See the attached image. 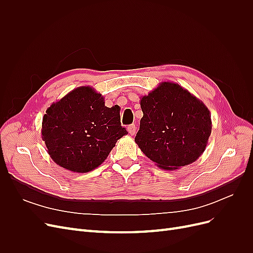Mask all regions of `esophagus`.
Listing matches in <instances>:
<instances>
[{
	"mask_svg": "<svg viewBox=\"0 0 253 253\" xmlns=\"http://www.w3.org/2000/svg\"><path fill=\"white\" fill-rule=\"evenodd\" d=\"M136 129H137V127H136L135 125H131V126H127V131H128V133L131 134V135H135Z\"/></svg>",
	"mask_w": 253,
	"mask_h": 253,
	"instance_id": "obj_1",
	"label": "esophagus"
}]
</instances>
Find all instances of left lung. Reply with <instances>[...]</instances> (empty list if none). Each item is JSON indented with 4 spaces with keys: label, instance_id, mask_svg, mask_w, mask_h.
Wrapping results in <instances>:
<instances>
[{
    "label": "left lung",
    "instance_id": "left-lung-1",
    "mask_svg": "<svg viewBox=\"0 0 253 253\" xmlns=\"http://www.w3.org/2000/svg\"><path fill=\"white\" fill-rule=\"evenodd\" d=\"M140 106L143 116L135 142L160 169L177 170L203 154L211 135V114L189 90L162 82L140 98Z\"/></svg>",
    "mask_w": 253,
    "mask_h": 253
}]
</instances>
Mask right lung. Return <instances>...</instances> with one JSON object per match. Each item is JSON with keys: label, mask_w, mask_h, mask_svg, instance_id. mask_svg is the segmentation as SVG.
<instances>
[{"label": "right lung", "mask_w": 253, "mask_h": 253, "mask_svg": "<svg viewBox=\"0 0 253 253\" xmlns=\"http://www.w3.org/2000/svg\"><path fill=\"white\" fill-rule=\"evenodd\" d=\"M104 104L103 96L93 87L80 86L46 110L42 139L58 166L76 173L93 171L127 134L120 110Z\"/></svg>", "instance_id": "1"}]
</instances>
